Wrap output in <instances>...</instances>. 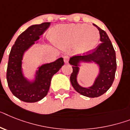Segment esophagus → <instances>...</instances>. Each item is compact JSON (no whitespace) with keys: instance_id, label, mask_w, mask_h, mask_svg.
Listing matches in <instances>:
<instances>
[{"instance_id":"1","label":"esophagus","mask_w":130,"mask_h":130,"mask_svg":"<svg viewBox=\"0 0 130 130\" xmlns=\"http://www.w3.org/2000/svg\"><path fill=\"white\" fill-rule=\"evenodd\" d=\"M64 61L65 63H68V61H69V56H64Z\"/></svg>"}]
</instances>
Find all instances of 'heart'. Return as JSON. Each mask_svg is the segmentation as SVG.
Listing matches in <instances>:
<instances>
[{
	"mask_svg": "<svg viewBox=\"0 0 130 130\" xmlns=\"http://www.w3.org/2000/svg\"><path fill=\"white\" fill-rule=\"evenodd\" d=\"M54 43L68 46L76 44L80 53L91 51L96 48L100 39L98 31L93 26L71 24L57 26L51 31Z\"/></svg>",
	"mask_w": 130,
	"mask_h": 130,
	"instance_id": "obj_1",
	"label": "heart"
}]
</instances>
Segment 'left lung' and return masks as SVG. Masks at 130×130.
Masks as SVG:
<instances>
[{
	"label": "left lung",
	"mask_w": 130,
	"mask_h": 130,
	"mask_svg": "<svg viewBox=\"0 0 130 130\" xmlns=\"http://www.w3.org/2000/svg\"><path fill=\"white\" fill-rule=\"evenodd\" d=\"M94 24L99 30L100 36V44L92 51L84 54L82 56H74L70 58L69 63L72 65V73L70 76V82L77 92L89 98H97L102 96L109 90L115 78L117 64L116 52L108 34L97 25ZM94 62L99 66V74L94 84L89 88L80 87L77 82V76L79 71V63Z\"/></svg>",
	"instance_id": "8db88e82"
}]
</instances>
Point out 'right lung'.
I'll use <instances>...</instances> for the list:
<instances>
[{"instance_id":"right-lung-1","label":"right lung","mask_w":130,"mask_h":130,"mask_svg":"<svg viewBox=\"0 0 130 130\" xmlns=\"http://www.w3.org/2000/svg\"><path fill=\"white\" fill-rule=\"evenodd\" d=\"M50 25V22H43L30 26L19 35L10 52L6 71L8 86L14 96L25 102H36L46 96L52 76L64 64L62 58H60L53 62L42 65L36 71L33 82L28 80L22 74V60L24 52Z\"/></svg>"}]
</instances>
